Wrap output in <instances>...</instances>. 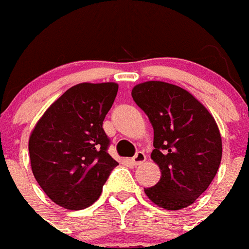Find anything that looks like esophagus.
<instances>
[{
  "label": "esophagus",
  "instance_id": "34e87169",
  "mask_svg": "<svg viewBox=\"0 0 249 249\" xmlns=\"http://www.w3.org/2000/svg\"><path fill=\"white\" fill-rule=\"evenodd\" d=\"M146 160H147V157H146V155H144L143 152H137L135 157L131 160V162H132V164H133V166H141V164L146 162Z\"/></svg>",
  "mask_w": 249,
  "mask_h": 249
}]
</instances>
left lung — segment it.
<instances>
[{
  "instance_id": "obj_1",
  "label": "left lung",
  "mask_w": 249,
  "mask_h": 249,
  "mask_svg": "<svg viewBox=\"0 0 249 249\" xmlns=\"http://www.w3.org/2000/svg\"><path fill=\"white\" fill-rule=\"evenodd\" d=\"M132 97L153 127L151 158L160 169L158 183L144 193L167 211L191 206L221 164L222 138L214 118L193 94L172 83H138Z\"/></svg>"
}]
</instances>
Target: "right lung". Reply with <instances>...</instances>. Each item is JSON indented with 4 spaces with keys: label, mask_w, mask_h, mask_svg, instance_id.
<instances>
[{
    "label": "right lung",
    "mask_w": 249,
    "mask_h": 249,
    "mask_svg": "<svg viewBox=\"0 0 249 249\" xmlns=\"http://www.w3.org/2000/svg\"><path fill=\"white\" fill-rule=\"evenodd\" d=\"M114 82L78 83L54 101L32 129L31 168L51 201L83 210L97 201L116 166L103 120L117 96Z\"/></svg>",
    "instance_id": "add662e5"
}]
</instances>
